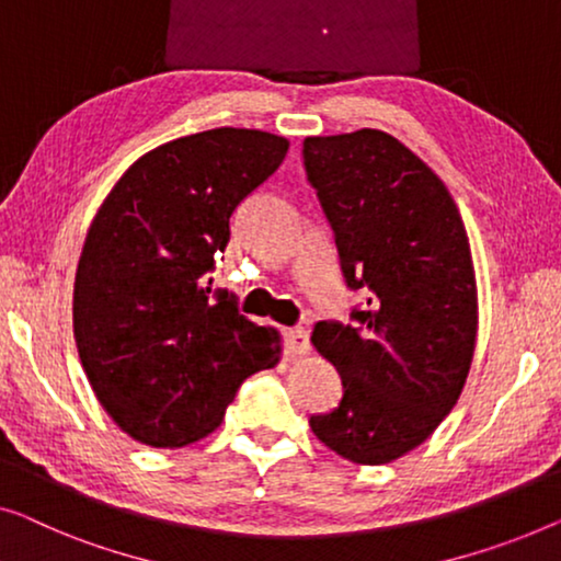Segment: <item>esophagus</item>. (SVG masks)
<instances>
[{"mask_svg":"<svg viewBox=\"0 0 561 561\" xmlns=\"http://www.w3.org/2000/svg\"><path fill=\"white\" fill-rule=\"evenodd\" d=\"M284 347L289 355H305L309 353V334L302 328H291L284 332Z\"/></svg>","mask_w":561,"mask_h":561,"instance_id":"34e87169","label":"esophagus"}]
</instances>
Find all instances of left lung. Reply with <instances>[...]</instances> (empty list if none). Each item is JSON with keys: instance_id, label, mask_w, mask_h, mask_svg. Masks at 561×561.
<instances>
[{"instance_id": "obj_1", "label": "left lung", "mask_w": 561, "mask_h": 561, "mask_svg": "<svg viewBox=\"0 0 561 561\" xmlns=\"http://www.w3.org/2000/svg\"><path fill=\"white\" fill-rule=\"evenodd\" d=\"M302 156L342 277L367 295L347 324H314L342 400L309 428L347 461L390 463L438 428L468 378L479 302L466 227L438 175L388 133L305 138Z\"/></svg>"}]
</instances>
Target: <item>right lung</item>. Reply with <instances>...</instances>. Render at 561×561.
<instances>
[{
  "instance_id": "right-lung-1",
  "label": "right lung",
  "mask_w": 561,
  "mask_h": 561,
  "mask_svg": "<svg viewBox=\"0 0 561 561\" xmlns=\"http://www.w3.org/2000/svg\"><path fill=\"white\" fill-rule=\"evenodd\" d=\"M289 140L214 128L171 140L121 175L90 224L72 328L100 405L130 438L181 448L219 428L249 375L279 363V334L211 291L231 214L279 169Z\"/></svg>"
}]
</instances>
